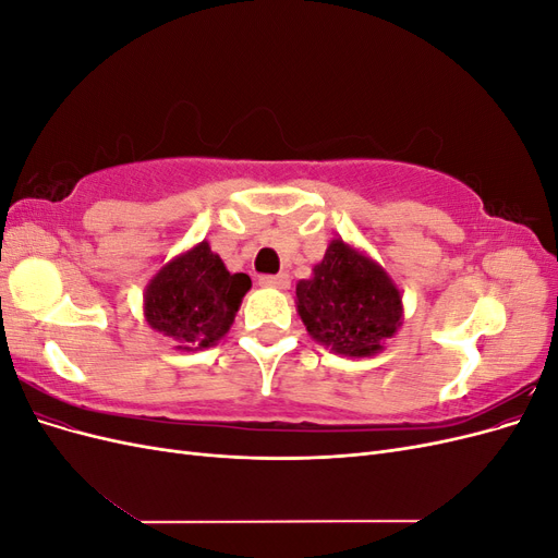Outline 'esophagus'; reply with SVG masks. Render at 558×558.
<instances>
[{
	"label": "esophagus",
	"mask_w": 558,
	"mask_h": 558,
	"mask_svg": "<svg viewBox=\"0 0 558 558\" xmlns=\"http://www.w3.org/2000/svg\"><path fill=\"white\" fill-rule=\"evenodd\" d=\"M258 283L265 286V289H279V291H283V289H289L291 279H289V275H265V277L258 279Z\"/></svg>",
	"instance_id": "1"
}]
</instances>
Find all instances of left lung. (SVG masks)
<instances>
[{
  "label": "left lung",
  "mask_w": 558,
  "mask_h": 558,
  "mask_svg": "<svg viewBox=\"0 0 558 558\" xmlns=\"http://www.w3.org/2000/svg\"><path fill=\"white\" fill-rule=\"evenodd\" d=\"M298 316L314 342L347 359H369L402 326V293L367 253L332 238L310 279L295 286Z\"/></svg>",
  "instance_id": "8db88e82"
}]
</instances>
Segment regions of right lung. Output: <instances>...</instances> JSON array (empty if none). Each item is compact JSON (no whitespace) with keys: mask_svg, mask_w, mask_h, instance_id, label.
Here are the masks:
<instances>
[{"mask_svg":"<svg viewBox=\"0 0 558 558\" xmlns=\"http://www.w3.org/2000/svg\"><path fill=\"white\" fill-rule=\"evenodd\" d=\"M248 289V275H232L202 240L150 277L144 318L156 332L172 337L179 351H202L228 335Z\"/></svg>","mask_w":558,"mask_h":558,"instance_id":"1","label":"right lung"}]
</instances>
